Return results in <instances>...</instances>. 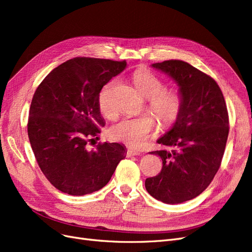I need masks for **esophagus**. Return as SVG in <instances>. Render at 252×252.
Returning a JSON list of instances; mask_svg holds the SVG:
<instances>
[{
	"label": "esophagus",
	"mask_w": 252,
	"mask_h": 252,
	"mask_svg": "<svg viewBox=\"0 0 252 252\" xmlns=\"http://www.w3.org/2000/svg\"><path fill=\"white\" fill-rule=\"evenodd\" d=\"M141 152L138 150H134V149H128L127 150V156L128 157H133V156H140Z\"/></svg>",
	"instance_id": "34e87169"
}]
</instances>
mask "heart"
Returning a JSON list of instances; mask_svg holds the SVG:
<instances>
[{
    "mask_svg": "<svg viewBox=\"0 0 252 252\" xmlns=\"http://www.w3.org/2000/svg\"><path fill=\"white\" fill-rule=\"evenodd\" d=\"M132 83L139 93L147 97L148 108L155 113L164 127H169L179 119L183 108V97L178 90L165 88L164 82L147 69H138L132 74ZM116 80L106 83L98 94V108L103 116L112 119L117 110L111 102ZM158 123L150 114H142L136 118H127L114 124L109 134L113 140L124 143L130 147H141L157 130Z\"/></svg>",
    "mask_w": 252,
    "mask_h": 252,
    "instance_id": "b5f03b06",
    "label": "heart"
}]
</instances>
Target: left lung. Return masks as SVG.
Masks as SVG:
<instances>
[{"instance_id":"left-lung-1","label":"left lung","mask_w":252,"mask_h":252,"mask_svg":"<svg viewBox=\"0 0 252 252\" xmlns=\"http://www.w3.org/2000/svg\"><path fill=\"white\" fill-rule=\"evenodd\" d=\"M178 83L183 108L173 127L158 143L168 149L152 151L163 167L145 181L150 195L166 204L194 199L218 172L229 133L222 90L210 75L181 60L152 64Z\"/></svg>"}]
</instances>
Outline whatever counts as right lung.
<instances>
[{
    "label": "right lung",
    "instance_id": "obj_1",
    "mask_svg": "<svg viewBox=\"0 0 252 252\" xmlns=\"http://www.w3.org/2000/svg\"><path fill=\"white\" fill-rule=\"evenodd\" d=\"M126 61L78 57L55 68L37 86L29 109L28 138L36 162L50 184L70 195L103 188L127 151L119 143H98L105 126L97 97L123 71Z\"/></svg>",
    "mask_w": 252,
    "mask_h": 252
}]
</instances>
